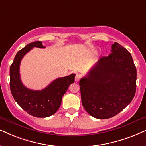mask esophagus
<instances>
[{
  "label": "esophagus",
  "mask_w": 146,
  "mask_h": 146,
  "mask_svg": "<svg viewBox=\"0 0 146 146\" xmlns=\"http://www.w3.org/2000/svg\"><path fill=\"white\" fill-rule=\"evenodd\" d=\"M79 79H80V75L78 74V73H77L76 75H75V81L76 82H78L79 80Z\"/></svg>",
  "instance_id": "esophagus-1"
}]
</instances>
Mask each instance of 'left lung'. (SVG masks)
I'll use <instances>...</instances> for the list:
<instances>
[{"label":"left lung","mask_w":146,"mask_h":146,"mask_svg":"<svg viewBox=\"0 0 146 146\" xmlns=\"http://www.w3.org/2000/svg\"><path fill=\"white\" fill-rule=\"evenodd\" d=\"M137 70L127 49L114 42L111 54L100 58L79 81L82 102L92 117H113L133 98Z\"/></svg>","instance_id":"left-lung-1"}]
</instances>
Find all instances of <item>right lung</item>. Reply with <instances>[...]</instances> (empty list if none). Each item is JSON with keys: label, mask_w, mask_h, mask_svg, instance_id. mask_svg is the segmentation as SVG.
Listing matches in <instances>:
<instances>
[{"label": "right lung", "mask_w": 146, "mask_h": 146, "mask_svg": "<svg viewBox=\"0 0 146 146\" xmlns=\"http://www.w3.org/2000/svg\"><path fill=\"white\" fill-rule=\"evenodd\" d=\"M34 47L44 48L42 42L28 44L18 52L10 67V89L15 100L23 109L35 117L45 118L54 114L61 104L62 98L75 81V74L59 77L42 90L28 89L22 84L19 66L23 57Z\"/></svg>", "instance_id": "add662e5"}]
</instances>
